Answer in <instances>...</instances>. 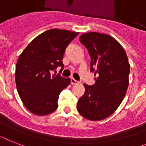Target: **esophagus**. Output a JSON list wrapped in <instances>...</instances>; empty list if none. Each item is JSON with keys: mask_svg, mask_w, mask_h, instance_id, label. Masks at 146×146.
Masks as SVG:
<instances>
[{"mask_svg": "<svg viewBox=\"0 0 146 146\" xmlns=\"http://www.w3.org/2000/svg\"><path fill=\"white\" fill-rule=\"evenodd\" d=\"M70 82L72 84H79V82L76 81V79H74L73 78H71L70 79Z\"/></svg>", "mask_w": 146, "mask_h": 146, "instance_id": "esophagus-1", "label": "esophagus"}]
</instances>
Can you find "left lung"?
Masks as SVG:
<instances>
[{
  "mask_svg": "<svg viewBox=\"0 0 146 146\" xmlns=\"http://www.w3.org/2000/svg\"><path fill=\"white\" fill-rule=\"evenodd\" d=\"M79 41L88 50L95 84H84V94L78 101L77 111L91 121L108 118L118 108L128 89L130 64L122 45L111 35L91 32Z\"/></svg>",
  "mask_w": 146,
  "mask_h": 146,
  "instance_id": "obj_1",
  "label": "left lung"
}]
</instances>
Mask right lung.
I'll list each match as a JSON object with an SVG mask.
<instances>
[{"label":"right lung","instance_id":"1","mask_svg":"<svg viewBox=\"0 0 146 146\" xmlns=\"http://www.w3.org/2000/svg\"><path fill=\"white\" fill-rule=\"evenodd\" d=\"M78 35L50 29L34 38L18 57L15 75L17 90L24 106L33 114L48 115L58 108L60 93L70 84V79L51 72L64 67V51Z\"/></svg>","mask_w":146,"mask_h":146}]
</instances>
